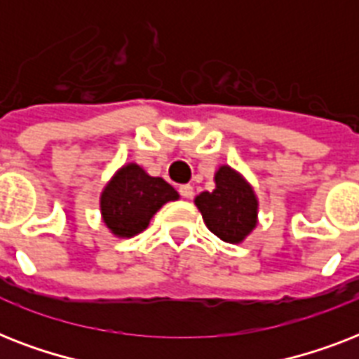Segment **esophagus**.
<instances>
[{
	"label": "esophagus",
	"instance_id": "esophagus-1",
	"mask_svg": "<svg viewBox=\"0 0 359 359\" xmlns=\"http://www.w3.org/2000/svg\"><path fill=\"white\" fill-rule=\"evenodd\" d=\"M179 194L184 197V199H190V197L194 196V188H191L190 184H180L179 186Z\"/></svg>",
	"mask_w": 359,
	"mask_h": 359
}]
</instances>
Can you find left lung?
<instances>
[{
    "mask_svg": "<svg viewBox=\"0 0 359 359\" xmlns=\"http://www.w3.org/2000/svg\"><path fill=\"white\" fill-rule=\"evenodd\" d=\"M216 190L196 197L203 219L218 238L236 244L257 224V199L250 184L236 171L224 165L216 173Z\"/></svg>",
    "mask_w": 359,
    "mask_h": 359,
    "instance_id": "obj_1",
    "label": "left lung"
}]
</instances>
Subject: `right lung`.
Returning <instances> with one entry per match:
<instances>
[{"label":"right lung","mask_w":359,"mask_h":359,"mask_svg":"<svg viewBox=\"0 0 359 359\" xmlns=\"http://www.w3.org/2000/svg\"><path fill=\"white\" fill-rule=\"evenodd\" d=\"M175 199H179V194L173 186L128 163L104 188L100 208L104 222L115 235L134 236L149 227L158 208Z\"/></svg>","instance_id":"1"}]
</instances>
